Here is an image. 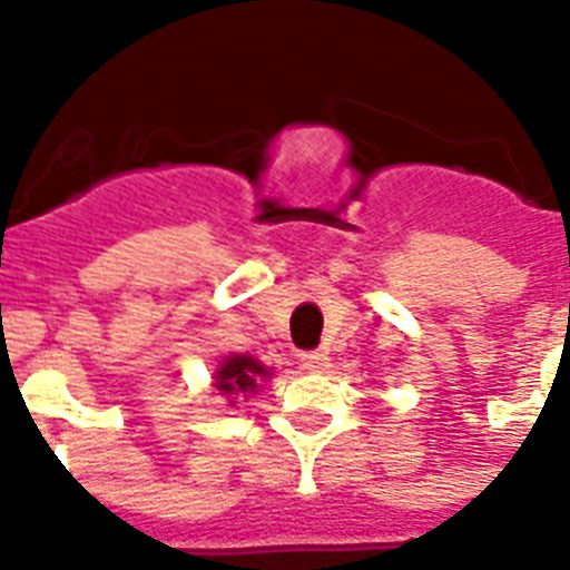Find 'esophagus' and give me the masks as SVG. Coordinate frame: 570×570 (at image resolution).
<instances>
[{"label":"esophagus","instance_id":"1","mask_svg":"<svg viewBox=\"0 0 570 570\" xmlns=\"http://www.w3.org/2000/svg\"><path fill=\"white\" fill-rule=\"evenodd\" d=\"M302 366L307 370V373H325L331 364H328V355H325V352H304Z\"/></svg>","mask_w":570,"mask_h":570}]
</instances>
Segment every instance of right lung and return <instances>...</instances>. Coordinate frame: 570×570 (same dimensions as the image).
<instances>
[{"mask_svg": "<svg viewBox=\"0 0 570 570\" xmlns=\"http://www.w3.org/2000/svg\"><path fill=\"white\" fill-rule=\"evenodd\" d=\"M272 375V370L259 364L257 357L250 355H227L215 370V390L222 396L233 399L248 396V393H257L259 381H266Z\"/></svg>", "mask_w": 570, "mask_h": 570, "instance_id": "obj_1", "label": "right lung"}]
</instances>
